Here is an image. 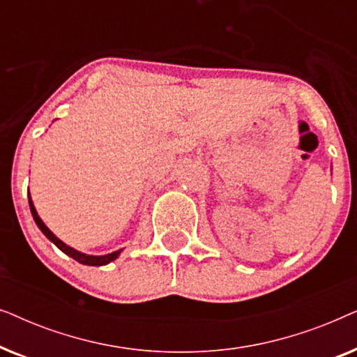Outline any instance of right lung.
<instances>
[{"instance_id": "obj_1", "label": "right lung", "mask_w": 357, "mask_h": 357, "mask_svg": "<svg viewBox=\"0 0 357 357\" xmlns=\"http://www.w3.org/2000/svg\"><path fill=\"white\" fill-rule=\"evenodd\" d=\"M29 206H31V213H32V216H33V221H36L38 229H40V231L43 232V236H45L50 242L55 243V245H56L58 248H60V250H61L63 253H66L68 257H71L73 260L82 263V265H87V266H102V265H107V263L116 260V258L120 257L121 250H123V248H120V250H115V252H112V253H107V255H87V253H82V252H79V250H76V248L66 245L65 242L60 241V238H58V237L55 236V234H53V232L50 231V229H48V227L45 226V224H43L40 216H38L36 206H33L31 195H29Z\"/></svg>"}]
</instances>
